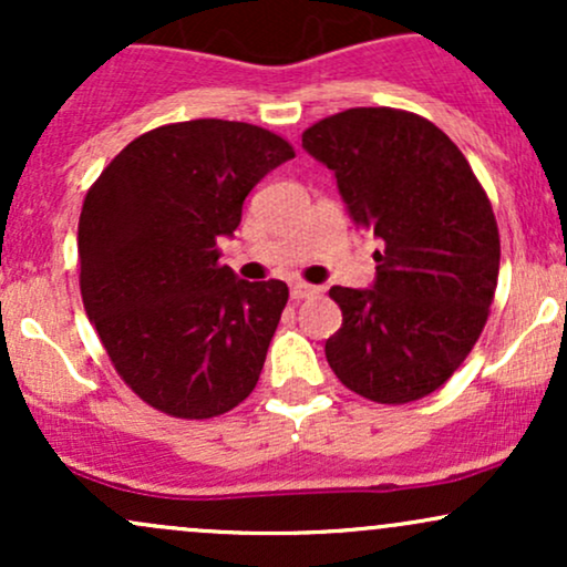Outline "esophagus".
Segmentation results:
<instances>
[{"mask_svg": "<svg viewBox=\"0 0 567 567\" xmlns=\"http://www.w3.org/2000/svg\"><path fill=\"white\" fill-rule=\"evenodd\" d=\"M320 288H315V285H306V282H292L290 285V298H296V301H303V298H315Z\"/></svg>", "mask_w": 567, "mask_h": 567, "instance_id": "1", "label": "esophagus"}]
</instances>
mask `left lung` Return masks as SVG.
<instances>
[{
  "instance_id": "obj_1",
  "label": "left lung",
  "mask_w": 567,
  "mask_h": 567,
  "mask_svg": "<svg viewBox=\"0 0 567 567\" xmlns=\"http://www.w3.org/2000/svg\"><path fill=\"white\" fill-rule=\"evenodd\" d=\"M357 226L383 243L373 288H330L343 324L324 357L351 392L405 405L466 360L498 282L491 199L437 125L400 109H347L303 133Z\"/></svg>"
}]
</instances>
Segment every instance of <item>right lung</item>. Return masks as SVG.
Listing matches in <instances>:
<instances>
[{
	"label": "right lung",
	"mask_w": 567,
	"mask_h": 567,
	"mask_svg": "<svg viewBox=\"0 0 567 567\" xmlns=\"http://www.w3.org/2000/svg\"><path fill=\"white\" fill-rule=\"evenodd\" d=\"M292 157L247 122H175L127 143L90 186L76 237L84 311L146 405L202 421L256 389L288 285L237 279L218 264V237Z\"/></svg>",
	"instance_id": "add662e5"
}]
</instances>
